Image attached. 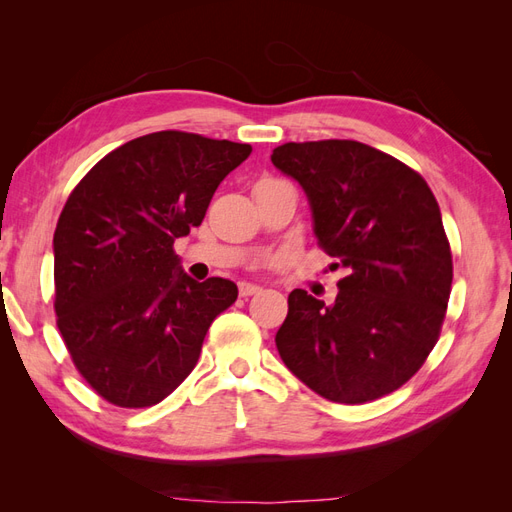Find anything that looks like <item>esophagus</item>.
Returning <instances> with one entry per match:
<instances>
[{
    "label": "esophagus",
    "mask_w": 512,
    "mask_h": 512,
    "mask_svg": "<svg viewBox=\"0 0 512 512\" xmlns=\"http://www.w3.org/2000/svg\"><path fill=\"white\" fill-rule=\"evenodd\" d=\"M258 292H262V288L256 286V284H250V282H241L239 284V294H241V297H252V294H258Z\"/></svg>",
    "instance_id": "1"
}]
</instances>
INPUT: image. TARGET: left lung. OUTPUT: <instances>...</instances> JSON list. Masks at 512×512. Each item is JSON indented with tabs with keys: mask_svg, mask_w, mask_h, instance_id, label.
Here are the masks:
<instances>
[{
	"mask_svg": "<svg viewBox=\"0 0 512 512\" xmlns=\"http://www.w3.org/2000/svg\"><path fill=\"white\" fill-rule=\"evenodd\" d=\"M271 162L301 185L318 243L346 273L331 305L301 288L288 294L277 352L337 404L393 393L436 346L451 297L436 196L410 166L356 141L286 143Z\"/></svg>",
	"mask_w": 512,
	"mask_h": 512,
	"instance_id": "1",
	"label": "left lung"
}]
</instances>
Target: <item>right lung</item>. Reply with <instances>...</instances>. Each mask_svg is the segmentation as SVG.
I'll return each mask as SVG.
<instances>
[{
  "instance_id": "1",
  "label": "right lung",
  "mask_w": 512,
  "mask_h": 512,
  "mask_svg": "<svg viewBox=\"0 0 512 512\" xmlns=\"http://www.w3.org/2000/svg\"><path fill=\"white\" fill-rule=\"evenodd\" d=\"M250 145L164 130L104 156L72 190L53 237L57 327L76 369L121 408L156 406L190 376L224 277L196 282L173 243L200 226Z\"/></svg>"
}]
</instances>
